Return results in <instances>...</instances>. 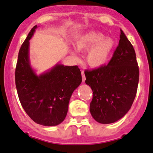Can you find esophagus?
<instances>
[{
  "instance_id": "34e87169",
  "label": "esophagus",
  "mask_w": 153,
  "mask_h": 153,
  "mask_svg": "<svg viewBox=\"0 0 153 153\" xmlns=\"http://www.w3.org/2000/svg\"><path fill=\"white\" fill-rule=\"evenodd\" d=\"M82 82H85L86 80V77L85 76V73H84V71H82Z\"/></svg>"
}]
</instances>
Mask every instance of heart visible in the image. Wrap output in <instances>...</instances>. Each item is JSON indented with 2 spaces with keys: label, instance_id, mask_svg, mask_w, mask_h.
<instances>
[{
  "label": "heart",
  "instance_id": "heart-1",
  "mask_svg": "<svg viewBox=\"0 0 153 153\" xmlns=\"http://www.w3.org/2000/svg\"><path fill=\"white\" fill-rule=\"evenodd\" d=\"M76 49L82 52L88 51L87 62L90 67L100 68L105 66L111 59L116 46V42L111 37H105L103 34L90 32L82 35L75 41ZM74 56H76L72 51Z\"/></svg>",
  "mask_w": 153,
  "mask_h": 153
}]
</instances>
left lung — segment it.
<instances>
[{"mask_svg": "<svg viewBox=\"0 0 153 153\" xmlns=\"http://www.w3.org/2000/svg\"><path fill=\"white\" fill-rule=\"evenodd\" d=\"M85 74V83L93 92L90 111L96 121L112 123L127 114L136 97L140 74L134 49L122 30L108 64Z\"/></svg>", "mask_w": 153, "mask_h": 153, "instance_id": "8db88e82", "label": "left lung"}]
</instances>
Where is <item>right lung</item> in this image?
Returning a JSON list of instances; mask_svg holds the SVG:
<instances>
[{
    "label": "right lung",
    "instance_id": "right-lung-1",
    "mask_svg": "<svg viewBox=\"0 0 153 153\" xmlns=\"http://www.w3.org/2000/svg\"><path fill=\"white\" fill-rule=\"evenodd\" d=\"M30 31L19 50L15 71L19 98L27 114L42 126H57L68 112L72 93L82 83L77 66L58 63L51 69L37 74L30 59V40L37 28Z\"/></svg>",
    "mask_w": 153,
    "mask_h": 153
}]
</instances>
